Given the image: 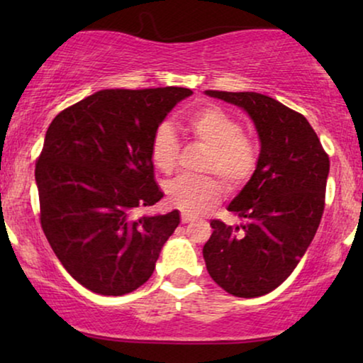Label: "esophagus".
<instances>
[{
	"instance_id": "esophagus-1",
	"label": "esophagus",
	"mask_w": 363,
	"mask_h": 363,
	"mask_svg": "<svg viewBox=\"0 0 363 363\" xmlns=\"http://www.w3.org/2000/svg\"><path fill=\"white\" fill-rule=\"evenodd\" d=\"M193 220H195V218L190 216V215H182V223H183V225H185V223H190Z\"/></svg>"
}]
</instances>
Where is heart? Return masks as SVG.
Here are the masks:
<instances>
[{
	"label": "heart",
	"instance_id": "heart-1",
	"mask_svg": "<svg viewBox=\"0 0 363 363\" xmlns=\"http://www.w3.org/2000/svg\"><path fill=\"white\" fill-rule=\"evenodd\" d=\"M188 130L198 142L210 147L203 172L215 173L230 191L241 188L256 170L255 143L242 135L241 123L220 107H206L193 113ZM178 142L172 127L163 123L153 132L150 158L158 170L170 173L175 168ZM223 185L215 177H178L165 186L167 203L185 215H201L220 203Z\"/></svg>",
	"mask_w": 363,
	"mask_h": 363
}]
</instances>
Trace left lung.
Returning a JSON list of instances; mask_svg holds the SVG:
<instances>
[{"label": "left lung", "instance_id": "obj_1", "mask_svg": "<svg viewBox=\"0 0 363 363\" xmlns=\"http://www.w3.org/2000/svg\"><path fill=\"white\" fill-rule=\"evenodd\" d=\"M245 111L261 150L256 170L228 211L241 223L213 220L203 246L206 269L236 297H259L281 286L314 240L324 213L329 157L301 113L257 92L205 91Z\"/></svg>", "mask_w": 363, "mask_h": 363}]
</instances>
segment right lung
Returning a JSON list of instances; mask_svg holds the SVG:
<instances>
[{
	"label": "right lung",
	"instance_id": "1",
	"mask_svg": "<svg viewBox=\"0 0 363 363\" xmlns=\"http://www.w3.org/2000/svg\"><path fill=\"white\" fill-rule=\"evenodd\" d=\"M193 91L104 89L49 125L36 163L41 226L57 259L86 289L123 296L150 279L178 210L142 215L163 193L153 178L150 140Z\"/></svg>",
	"mask_w": 363,
	"mask_h": 363
}]
</instances>
